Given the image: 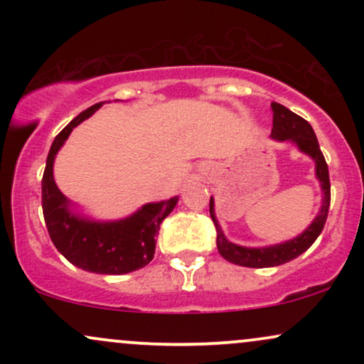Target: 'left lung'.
<instances>
[{
    "label": "left lung",
    "instance_id": "1",
    "mask_svg": "<svg viewBox=\"0 0 364 364\" xmlns=\"http://www.w3.org/2000/svg\"><path fill=\"white\" fill-rule=\"evenodd\" d=\"M274 111V127H272V136L274 140L279 141H292L298 145L301 152L310 156L315 161V171L316 178H318L321 191H323V202H321V208L315 220L308 225L306 229L299 236L292 237V240L286 241V243H279L272 246H263V248H246V246H240L231 243L225 240L223 229H220L219 223L215 219L214 212V198H210V217L215 224L217 231V250L223 255L228 262L235 263V265L241 267H252V269H263V267H275L282 265V263L294 260L296 257L306 252L310 246L315 243L316 237L323 231L325 220L328 215L330 207V179H328V166L325 162L323 154H321L318 140H316L315 132H313L311 124L301 116L294 114V112L284 107L282 104L272 102L270 104Z\"/></svg>",
    "mask_w": 364,
    "mask_h": 364
}]
</instances>
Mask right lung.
Masks as SVG:
<instances>
[{
    "label": "right lung",
    "instance_id": "1",
    "mask_svg": "<svg viewBox=\"0 0 364 364\" xmlns=\"http://www.w3.org/2000/svg\"><path fill=\"white\" fill-rule=\"evenodd\" d=\"M104 102L94 104L61 129L51 145L43 176V212L54 246L70 263L94 274L119 275L139 270L154 258L156 236L162 220L176 207L178 196L164 202L145 203L127 219H87L70 210V202L53 178V164L72 129L94 114Z\"/></svg>",
    "mask_w": 364,
    "mask_h": 364
}]
</instances>
